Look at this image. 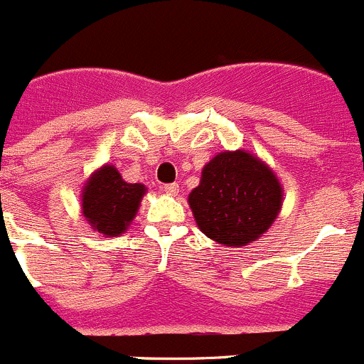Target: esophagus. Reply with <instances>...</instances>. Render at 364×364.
I'll use <instances>...</instances> for the list:
<instances>
[{"instance_id":"1","label":"esophagus","mask_w":364,"mask_h":364,"mask_svg":"<svg viewBox=\"0 0 364 364\" xmlns=\"http://www.w3.org/2000/svg\"><path fill=\"white\" fill-rule=\"evenodd\" d=\"M161 190H164L165 193H168V196H176V193L179 192V186L178 183H168V185L161 186Z\"/></svg>"}]
</instances>
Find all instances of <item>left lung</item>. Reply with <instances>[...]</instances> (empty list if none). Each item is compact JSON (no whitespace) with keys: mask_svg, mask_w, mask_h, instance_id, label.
I'll use <instances>...</instances> for the list:
<instances>
[{"mask_svg":"<svg viewBox=\"0 0 364 364\" xmlns=\"http://www.w3.org/2000/svg\"><path fill=\"white\" fill-rule=\"evenodd\" d=\"M188 204L200 231L225 247H243L268 231L283 206V186L264 161L224 151L204 165Z\"/></svg>","mask_w":364,"mask_h":364,"instance_id":"8db88e82","label":"left lung"}]
</instances>
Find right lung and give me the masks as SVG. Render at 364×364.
Here are the masks:
<instances>
[{
  "mask_svg": "<svg viewBox=\"0 0 364 364\" xmlns=\"http://www.w3.org/2000/svg\"><path fill=\"white\" fill-rule=\"evenodd\" d=\"M144 193L146 186L126 183L114 165H103L83 186V217L94 231L105 236H119L135 218Z\"/></svg>",
  "mask_w": 364,
  "mask_h": 364,
  "instance_id": "obj_1",
  "label": "right lung"
}]
</instances>
